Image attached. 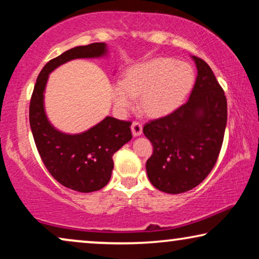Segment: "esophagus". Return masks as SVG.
<instances>
[{
  "label": "esophagus",
  "mask_w": 259,
  "mask_h": 259,
  "mask_svg": "<svg viewBox=\"0 0 259 259\" xmlns=\"http://www.w3.org/2000/svg\"><path fill=\"white\" fill-rule=\"evenodd\" d=\"M131 128H132V133L134 137L141 136V133H143V125L139 121H133Z\"/></svg>",
  "instance_id": "obj_1"
}]
</instances>
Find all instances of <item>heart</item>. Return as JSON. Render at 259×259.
<instances>
[{
	"instance_id": "heart-1",
	"label": "heart",
	"mask_w": 259,
	"mask_h": 259,
	"mask_svg": "<svg viewBox=\"0 0 259 259\" xmlns=\"http://www.w3.org/2000/svg\"><path fill=\"white\" fill-rule=\"evenodd\" d=\"M194 82V72L189 63L169 58H155L133 66L125 80L112 86V97L116 108L126 112L141 94L140 106L150 115L171 112L190 93Z\"/></svg>"
}]
</instances>
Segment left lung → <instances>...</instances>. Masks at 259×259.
<instances>
[{
	"mask_svg": "<svg viewBox=\"0 0 259 259\" xmlns=\"http://www.w3.org/2000/svg\"><path fill=\"white\" fill-rule=\"evenodd\" d=\"M198 75L185 104L145 123L153 145L146 162L150 182L162 192L177 194L199 185L212 171L224 140L228 102L224 91L204 60L193 56Z\"/></svg>",
	"mask_w": 259,
	"mask_h": 259,
	"instance_id": "left-lung-1",
	"label": "left lung"
}]
</instances>
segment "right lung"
<instances>
[{"label":"right lung","mask_w":259,"mask_h":259,"mask_svg":"<svg viewBox=\"0 0 259 259\" xmlns=\"http://www.w3.org/2000/svg\"><path fill=\"white\" fill-rule=\"evenodd\" d=\"M105 53L106 45L97 42L74 47L52 59L38 74L30 99V128L46 168L61 185L77 192H94L107 185L114 167L113 155L132 139V121L107 116L84 133H61L45 114L44 92L48 74L56 67L69 60L98 58Z\"/></svg>","instance_id":"1"}]
</instances>
